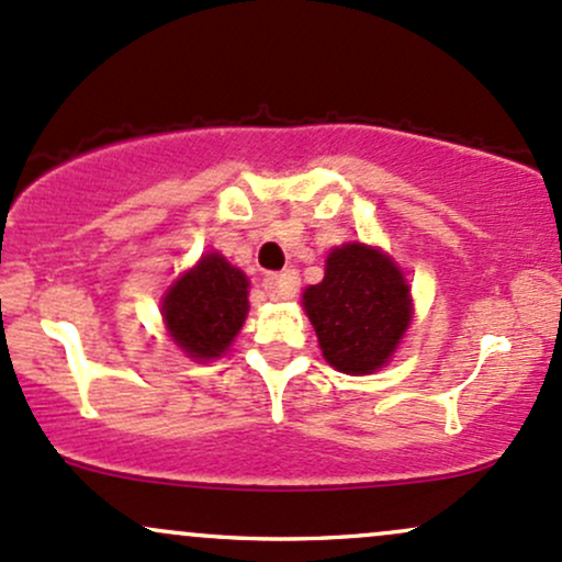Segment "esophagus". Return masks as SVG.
<instances>
[{
	"label": "esophagus",
	"instance_id": "34e87169",
	"mask_svg": "<svg viewBox=\"0 0 562 562\" xmlns=\"http://www.w3.org/2000/svg\"><path fill=\"white\" fill-rule=\"evenodd\" d=\"M265 294L270 300H292L300 292L297 270H283V273H268L262 279Z\"/></svg>",
	"mask_w": 562,
	"mask_h": 562
}]
</instances>
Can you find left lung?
I'll list each match as a JSON object with an SVG mask.
<instances>
[{"mask_svg":"<svg viewBox=\"0 0 562 562\" xmlns=\"http://www.w3.org/2000/svg\"><path fill=\"white\" fill-rule=\"evenodd\" d=\"M302 307L326 361L352 376L371 374L393 358L414 313L403 270L366 244L331 249L324 281L305 289Z\"/></svg>","mask_w":562,"mask_h":562,"instance_id":"obj_1","label":"left lung"}]
</instances>
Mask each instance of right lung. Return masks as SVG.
<instances>
[{"mask_svg":"<svg viewBox=\"0 0 562 562\" xmlns=\"http://www.w3.org/2000/svg\"><path fill=\"white\" fill-rule=\"evenodd\" d=\"M249 279L210 251L169 286L161 315L169 337L193 361H212L231 348L249 311Z\"/></svg>","mask_w":562,"mask_h":562,"instance_id":"add662e5","label":"right lung"}]
</instances>
